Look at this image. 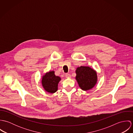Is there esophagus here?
Listing matches in <instances>:
<instances>
[{
	"label": "esophagus",
	"instance_id": "obj_1",
	"mask_svg": "<svg viewBox=\"0 0 133 133\" xmlns=\"http://www.w3.org/2000/svg\"><path fill=\"white\" fill-rule=\"evenodd\" d=\"M65 76L66 77V78H71V75L70 74H69V73H66L65 74Z\"/></svg>",
	"mask_w": 133,
	"mask_h": 133
}]
</instances>
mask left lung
I'll list each match as a JSON object with an SVG mask.
<instances>
[{
    "label": "left lung",
    "instance_id": "obj_1",
    "mask_svg": "<svg viewBox=\"0 0 133 133\" xmlns=\"http://www.w3.org/2000/svg\"><path fill=\"white\" fill-rule=\"evenodd\" d=\"M76 79L82 90L87 91L94 87L97 76L94 70L88 66H80L76 69Z\"/></svg>",
    "mask_w": 133,
    "mask_h": 133
}]
</instances>
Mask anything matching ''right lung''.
<instances>
[{"instance_id": "1", "label": "right lung", "mask_w": 133, "mask_h": 133, "mask_svg": "<svg viewBox=\"0 0 133 133\" xmlns=\"http://www.w3.org/2000/svg\"><path fill=\"white\" fill-rule=\"evenodd\" d=\"M60 80L59 77L55 76L54 71L49 72L43 76L42 84L46 92L54 93L57 91L58 84Z\"/></svg>"}]
</instances>
